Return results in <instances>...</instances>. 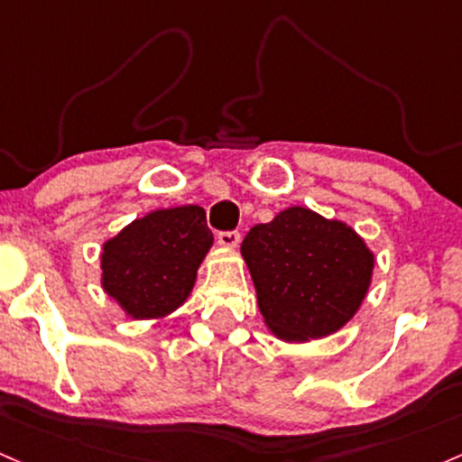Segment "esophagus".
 I'll return each mask as SVG.
<instances>
[{"instance_id":"obj_1","label":"esophagus","mask_w":462,"mask_h":462,"mask_svg":"<svg viewBox=\"0 0 462 462\" xmlns=\"http://www.w3.org/2000/svg\"><path fill=\"white\" fill-rule=\"evenodd\" d=\"M217 241H219V245L221 247H236L239 245V241H241V235L239 232H219V235H217Z\"/></svg>"}]
</instances>
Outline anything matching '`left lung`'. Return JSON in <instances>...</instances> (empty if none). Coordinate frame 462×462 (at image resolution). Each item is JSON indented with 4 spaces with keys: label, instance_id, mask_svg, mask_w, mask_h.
<instances>
[{
    "label": "left lung",
    "instance_id": "left-lung-1",
    "mask_svg": "<svg viewBox=\"0 0 462 462\" xmlns=\"http://www.w3.org/2000/svg\"><path fill=\"white\" fill-rule=\"evenodd\" d=\"M267 328L285 342L339 331L362 307L374 254L337 219L291 206L258 223L241 243Z\"/></svg>",
    "mask_w": 462,
    "mask_h": 462
}]
</instances>
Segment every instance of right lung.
<instances>
[{"mask_svg": "<svg viewBox=\"0 0 462 462\" xmlns=\"http://www.w3.org/2000/svg\"><path fill=\"white\" fill-rule=\"evenodd\" d=\"M210 245L204 208L149 212L105 241L103 289L134 320H160L190 296Z\"/></svg>", "mask_w": 462, "mask_h": 462, "instance_id": "right-lung-1", "label": "right lung"}]
</instances>
